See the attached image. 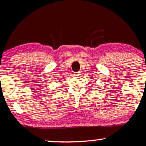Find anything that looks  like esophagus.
Instances as JSON below:
<instances>
[{"label":"esophagus","mask_w":146,"mask_h":146,"mask_svg":"<svg viewBox=\"0 0 146 146\" xmlns=\"http://www.w3.org/2000/svg\"><path fill=\"white\" fill-rule=\"evenodd\" d=\"M80 72H74V75L75 76H80Z\"/></svg>","instance_id":"34e87169"}]
</instances>
